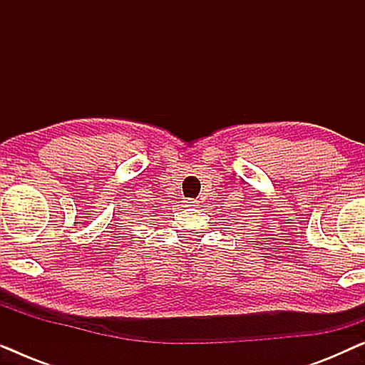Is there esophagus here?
<instances>
[{
    "label": "esophagus",
    "mask_w": 365,
    "mask_h": 365,
    "mask_svg": "<svg viewBox=\"0 0 365 365\" xmlns=\"http://www.w3.org/2000/svg\"><path fill=\"white\" fill-rule=\"evenodd\" d=\"M184 202H186V206H196V204H197L196 199H186Z\"/></svg>",
    "instance_id": "1"
}]
</instances>
